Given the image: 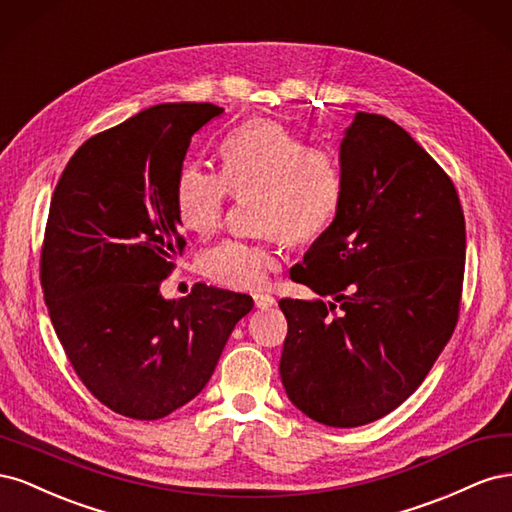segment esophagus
<instances>
[{
	"mask_svg": "<svg viewBox=\"0 0 512 512\" xmlns=\"http://www.w3.org/2000/svg\"><path fill=\"white\" fill-rule=\"evenodd\" d=\"M254 303H256V307H260V309H269V307L275 305V299L271 297V294L258 292V294H254Z\"/></svg>",
	"mask_w": 512,
	"mask_h": 512,
	"instance_id": "obj_1",
	"label": "esophagus"
}]
</instances>
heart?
<instances>
[{
  "instance_id": "1",
  "label": "heart",
  "mask_w": 512,
  "mask_h": 512,
  "mask_svg": "<svg viewBox=\"0 0 512 512\" xmlns=\"http://www.w3.org/2000/svg\"><path fill=\"white\" fill-rule=\"evenodd\" d=\"M222 173L203 164H185L175 181L179 222L211 235L224 222L232 196L256 194V218L269 235L260 241L224 239L200 256L211 282L232 290H258L280 267L277 243L322 237L344 200V173L335 153L307 145L305 138L269 119L247 121L220 147Z\"/></svg>"
}]
</instances>
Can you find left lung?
<instances>
[{
	"instance_id": "8db88e82",
	"label": "left lung",
	"mask_w": 512,
	"mask_h": 512,
	"mask_svg": "<svg viewBox=\"0 0 512 512\" xmlns=\"http://www.w3.org/2000/svg\"><path fill=\"white\" fill-rule=\"evenodd\" d=\"M339 164L337 218L290 271L292 282L333 301H280L288 320L280 376L309 418L359 427L404 404L451 339L466 220L444 168L382 115H354Z\"/></svg>"
}]
</instances>
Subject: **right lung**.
<instances>
[{
  "instance_id": "obj_1",
  "label": "right lung",
  "mask_w": 512,
  "mask_h": 512,
  "mask_svg": "<svg viewBox=\"0 0 512 512\" xmlns=\"http://www.w3.org/2000/svg\"><path fill=\"white\" fill-rule=\"evenodd\" d=\"M209 102L158 104L91 136L51 198L40 252L49 316L76 376L100 404L156 421L205 389L250 294L194 284L166 301L183 256L175 181Z\"/></svg>"
}]
</instances>
